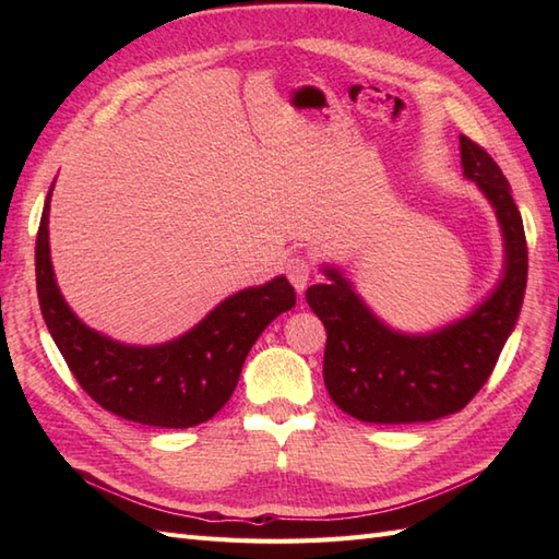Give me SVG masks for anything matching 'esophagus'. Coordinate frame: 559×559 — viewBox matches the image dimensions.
I'll list each match as a JSON object with an SVG mask.
<instances>
[{
    "label": "esophagus",
    "mask_w": 559,
    "mask_h": 559,
    "mask_svg": "<svg viewBox=\"0 0 559 559\" xmlns=\"http://www.w3.org/2000/svg\"><path fill=\"white\" fill-rule=\"evenodd\" d=\"M286 276L293 283V288L302 295V290L307 288V283H310V276H312V259H307L302 254L288 259Z\"/></svg>",
    "instance_id": "1"
}]
</instances>
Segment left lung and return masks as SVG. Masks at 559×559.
I'll use <instances>...</instances> for the list:
<instances>
[{"label":"left lung","mask_w":559,"mask_h":559,"mask_svg":"<svg viewBox=\"0 0 559 559\" xmlns=\"http://www.w3.org/2000/svg\"><path fill=\"white\" fill-rule=\"evenodd\" d=\"M459 141L463 175L490 199L507 249L504 278L476 312L430 336H406L379 322L334 269H324L331 283L305 293L326 329L329 396L362 423H427L466 408L490 379L519 319L528 276L524 221L490 153L463 134Z\"/></svg>","instance_id":"obj_1"}]
</instances>
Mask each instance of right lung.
<instances>
[{
  "label": "right lung",
  "mask_w": 559,
  "mask_h": 559,
  "mask_svg": "<svg viewBox=\"0 0 559 559\" xmlns=\"http://www.w3.org/2000/svg\"><path fill=\"white\" fill-rule=\"evenodd\" d=\"M52 187L35 240V283L45 324L81 389L100 408L141 425L194 427L213 418L233 396L261 331L295 305L288 278L233 295L163 346H122L81 324L57 288L47 240Z\"/></svg>",
  "instance_id": "right-lung-1"
}]
</instances>
